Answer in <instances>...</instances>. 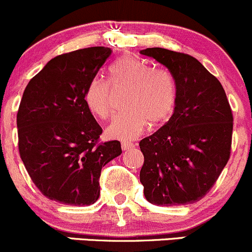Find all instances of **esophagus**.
I'll list each match as a JSON object with an SVG mask.
<instances>
[{
  "instance_id": "1",
  "label": "esophagus",
  "mask_w": 252,
  "mask_h": 252,
  "mask_svg": "<svg viewBox=\"0 0 252 252\" xmlns=\"http://www.w3.org/2000/svg\"><path fill=\"white\" fill-rule=\"evenodd\" d=\"M121 148L123 150H131L132 148H134V144L129 142H121Z\"/></svg>"
}]
</instances>
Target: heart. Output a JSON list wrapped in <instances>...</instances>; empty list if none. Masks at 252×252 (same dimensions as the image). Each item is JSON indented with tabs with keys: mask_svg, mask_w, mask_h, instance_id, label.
I'll return each instance as SVG.
<instances>
[{
	"mask_svg": "<svg viewBox=\"0 0 252 252\" xmlns=\"http://www.w3.org/2000/svg\"><path fill=\"white\" fill-rule=\"evenodd\" d=\"M109 82L114 88H127L126 109L116 115L107 128V134L116 139H134L149 125L167 123L178 101L174 75L166 68L132 56H125L110 66ZM112 88L107 80L94 78L85 90V103L101 119L112 115Z\"/></svg>",
	"mask_w": 252,
	"mask_h": 252,
	"instance_id": "1",
	"label": "heart"
}]
</instances>
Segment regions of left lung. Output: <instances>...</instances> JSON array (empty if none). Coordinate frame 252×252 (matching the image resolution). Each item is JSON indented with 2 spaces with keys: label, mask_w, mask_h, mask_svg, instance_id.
<instances>
[{
  "label": "left lung",
  "mask_w": 252,
  "mask_h": 252,
  "mask_svg": "<svg viewBox=\"0 0 252 252\" xmlns=\"http://www.w3.org/2000/svg\"><path fill=\"white\" fill-rule=\"evenodd\" d=\"M140 54L166 66L178 85L173 115L139 142L145 198L158 205L198 202L215 185L231 156L233 114L226 93L218 78L189 54L163 48Z\"/></svg>",
  "instance_id": "1"
}]
</instances>
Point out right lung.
Segmentation results:
<instances>
[{
  "label": "right lung",
  "instance_id": "right-lung-1",
  "mask_svg": "<svg viewBox=\"0 0 252 252\" xmlns=\"http://www.w3.org/2000/svg\"><path fill=\"white\" fill-rule=\"evenodd\" d=\"M110 54L104 47L61 54L24 91L17 114L19 154L36 188L51 201L93 204L102 167L121 154L119 140L99 142L102 128L85 103L89 83Z\"/></svg>",
  "mask_w": 252,
  "mask_h": 252
}]
</instances>
